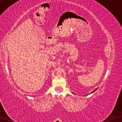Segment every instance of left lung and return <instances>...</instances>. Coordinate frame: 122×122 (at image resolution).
<instances>
[{
  "label": "left lung",
  "instance_id": "8db88e82",
  "mask_svg": "<svg viewBox=\"0 0 122 122\" xmlns=\"http://www.w3.org/2000/svg\"><path fill=\"white\" fill-rule=\"evenodd\" d=\"M97 89H95V90H94V91H93V92H92L91 93H90V94H91V93H93V92H95V91H96V90H97ZM73 94H74V93H73Z\"/></svg>",
  "mask_w": 122,
  "mask_h": 122
}]
</instances>
